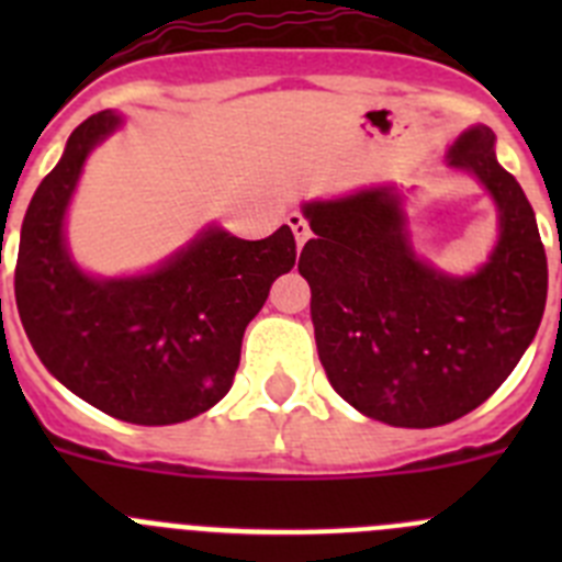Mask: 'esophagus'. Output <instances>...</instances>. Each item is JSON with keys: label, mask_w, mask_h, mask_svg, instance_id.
Here are the masks:
<instances>
[{"label": "esophagus", "mask_w": 562, "mask_h": 562, "mask_svg": "<svg viewBox=\"0 0 562 562\" xmlns=\"http://www.w3.org/2000/svg\"><path fill=\"white\" fill-rule=\"evenodd\" d=\"M290 227H292V233H295V238H297V247H304V241L310 238V233H312L310 222H306L301 213H290Z\"/></svg>", "instance_id": "obj_1"}]
</instances>
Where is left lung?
I'll use <instances>...</instances> for the list:
<instances>
[{"mask_svg": "<svg viewBox=\"0 0 562 562\" xmlns=\"http://www.w3.org/2000/svg\"><path fill=\"white\" fill-rule=\"evenodd\" d=\"M493 143V128L473 126L448 154L501 211L498 247L470 278L441 276L414 256L391 188L304 207L315 238L297 270L312 290L317 357L331 389L371 419L394 428L456 422L498 391L538 331L546 250Z\"/></svg>", "mask_w": 562, "mask_h": 562, "instance_id": "left-lung-1", "label": "left lung"}]
</instances>
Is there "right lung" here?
Here are the masks:
<instances>
[{"mask_svg": "<svg viewBox=\"0 0 562 562\" xmlns=\"http://www.w3.org/2000/svg\"><path fill=\"white\" fill-rule=\"evenodd\" d=\"M121 117L98 112L69 134L22 222L16 306L38 360L72 394L132 425H173L231 391L247 324L295 267L281 225L261 241L213 227L157 272L98 281L64 247V211L89 148Z\"/></svg>", "mask_w": 562, "mask_h": 562, "instance_id": "add662e5", "label": "right lung"}]
</instances>
